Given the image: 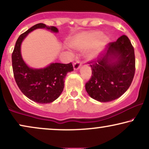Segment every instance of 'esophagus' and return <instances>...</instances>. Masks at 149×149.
<instances>
[{
    "instance_id": "1",
    "label": "esophagus",
    "mask_w": 149,
    "mask_h": 149,
    "mask_svg": "<svg viewBox=\"0 0 149 149\" xmlns=\"http://www.w3.org/2000/svg\"><path fill=\"white\" fill-rule=\"evenodd\" d=\"M81 65H82V64L80 63V61H76V63H73V69L74 70H78V69H80Z\"/></svg>"
}]
</instances>
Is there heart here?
<instances>
[{
  "mask_svg": "<svg viewBox=\"0 0 149 149\" xmlns=\"http://www.w3.org/2000/svg\"><path fill=\"white\" fill-rule=\"evenodd\" d=\"M108 41L106 35L99 31H84L78 33L71 39L69 45L76 49H84V54L89 59H93L100 55Z\"/></svg>",
  "mask_w": 149,
  "mask_h": 149,
  "instance_id": "b5f03b06",
  "label": "heart"
}]
</instances>
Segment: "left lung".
Returning a JSON list of instances; mask_svg holds the SVG:
<instances>
[{
    "instance_id": "obj_1",
    "label": "left lung",
    "mask_w": 149,
    "mask_h": 149,
    "mask_svg": "<svg viewBox=\"0 0 149 149\" xmlns=\"http://www.w3.org/2000/svg\"><path fill=\"white\" fill-rule=\"evenodd\" d=\"M92 75L85 84L89 96L101 102L123 95L132 82L135 71L134 49L127 36L109 43L106 54L88 63Z\"/></svg>"
}]
</instances>
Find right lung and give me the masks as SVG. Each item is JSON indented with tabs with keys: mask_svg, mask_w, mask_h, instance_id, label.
Listing matches in <instances>:
<instances>
[{
	"mask_svg": "<svg viewBox=\"0 0 149 149\" xmlns=\"http://www.w3.org/2000/svg\"><path fill=\"white\" fill-rule=\"evenodd\" d=\"M36 29H46L54 33L58 29L54 26L38 23L18 37L12 55V68L15 80L22 93L28 98L40 104L56 100L63 91L67 73L73 71L71 63H51L42 69H33L24 63L20 52L21 43L28 33Z\"/></svg>",
	"mask_w": 149,
	"mask_h": 149,
	"instance_id": "obj_1",
	"label": "right lung"
}]
</instances>
